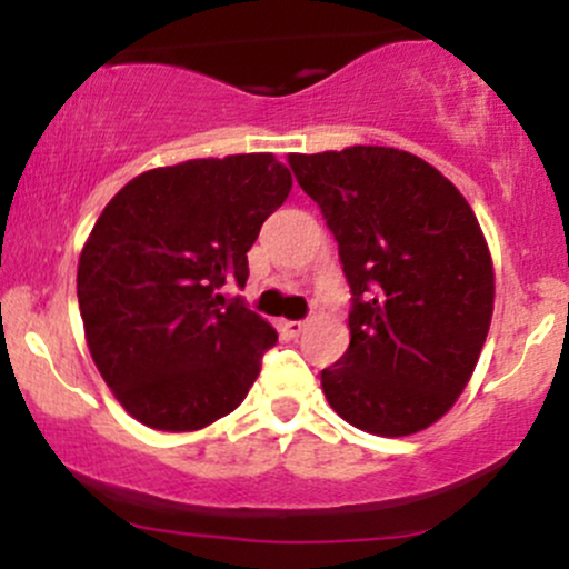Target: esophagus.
<instances>
[{"label":"esophagus","instance_id":"34e87169","mask_svg":"<svg viewBox=\"0 0 569 569\" xmlns=\"http://www.w3.org/2000/svg\"><path fill=\"white\" fill-rule=\"evenodd\" d=\"M280 326H283V331H286V335H289V337H299L310 323H307V321H283Z\"/></svg>","mask_w":569,"mask_h":569}]
</instances>
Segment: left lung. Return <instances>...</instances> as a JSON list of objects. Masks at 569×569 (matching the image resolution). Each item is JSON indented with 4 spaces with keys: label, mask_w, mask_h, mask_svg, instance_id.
<instances>
[{
    "label": "left lung",
    "mask_w": 569,
    "mask_h": 569,
    "mask_svg": "<svg viewBox=\"0 0 569 569\" xmlns=\"http://www.w3.org/2000/svg\"><path fill=\"white\" fill-rule=\"evenodd\" d=\"M335 232L352 291L350 345L321 371L326 401L375 436L441 420L492 321L495 270L476 213L430 162L393 147L291 154Z\"/></svg>",
    "instance_id": "obj_1"
}]
</instances>
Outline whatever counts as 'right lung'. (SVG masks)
<instances>
[{"label": "right lung", "mask_w": 569, "mask_h": 569, "mask_svg": "<svg viewBox=\"0 0 569 569\" xmlns=\"http://www.w3.org/2000/svg\"><path fill=\"white\" fill-rule=\"evenodd\" d=\"M291 192L270 152L187 160L128 181L77 267L84 339L117 401L147 428L187 433L230 415L276 329L232 299L248 248Z\"/></svg>", "instance_id": "add662e5"}]
</instances>
